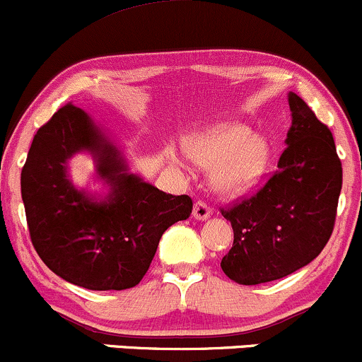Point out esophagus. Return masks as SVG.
<instances>
[{"mask_svg": "<svg viewBox=\"0 0 362 362\" xmlns=\"http://www.w3.org/2000/svg\"><path fill=\"white\" fill-rule=\"evenodd\" d=\"M211 207H209L207 204H204V202H197L195 205H193V217H195L197 221H205L211 217Z\"/></svg>", "mask_w": 362, "mask_h": 362, "instance_id": "34e87169", "label": "esophagus"}]
</instances>
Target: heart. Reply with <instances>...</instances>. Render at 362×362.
Returning a JSON list of instances; mask_svg holds the SVG:
<instances>
[{
	"instance_id": "1",
	"label": "heart",
	"mask_w": 362,
	"mask_h": 362,
	"mask_svg": "<svg viewBox=\"0 0 362 362\" xmlns=\"http://www.w3.org/2000/svg\"><path fill=\"white\" fill-rule=\"evenodd\" d=\"M185 153L198 165L212 167V188L228 198L254 189L267 174L273 158L269 139L242 122H224L188 136Z\"/></svg>"
}]
</instances>
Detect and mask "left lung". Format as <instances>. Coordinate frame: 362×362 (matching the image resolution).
<instances>
[{
	"instance_id": "8db88e82",
	"label": "left lung",
	"mask_w": 362,
	"mask_h": 362,
	"mask_svg": "<svg viewBox=\"0 0 362 362\" xmlns=\"http://www.w3.org/2000/svg\"><path fill=\"white\" fill-rule=\"evenodd\" d=\"M288 105L291 126L276 174L254 197L223 211L235 240L221 267L240 285L274 281L307 266L335 224L341 162L332 131L291 91Z\"/></svg>"
}]
</instances>
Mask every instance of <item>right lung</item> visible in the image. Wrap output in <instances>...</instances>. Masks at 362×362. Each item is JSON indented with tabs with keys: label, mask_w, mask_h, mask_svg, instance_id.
Masks as SVG:
<instances>
[{
	"label": "right lung",
	"mask_w": 362,
	"mask_h": 362,
	"mask_svg": "<svg viewBox=\"0 0 362 362\" xmlns=\"http://www.w3.org/2000/svg\"><path fill=\"white\" fill-rule=\"evenodd\" d=\"M79 153L95 162L103 196L73 185L70 160ZM21 188L37 255L62 279L88 290L138 285L165 229L193 209L188 195H169L131 173L115 139L71 103L34 136Z\"/></svg>",
	"instance_id": "1"
}]
</instances>
